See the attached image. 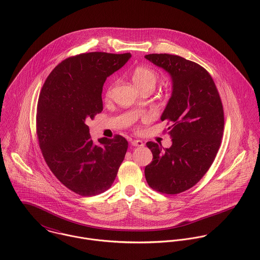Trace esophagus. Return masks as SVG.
Instances as JSON below:
<instances>
[{
    "mask_svg": "<svg viewBox=\"0 0 260 260\" xmlns=\"http://www.w3.org/2000/svg\"><path fill=\"white\" fill-rule=\"evenodd\" d=\"M131 144H132L133 146H137V147H142V146H144V143H143L142 140H132Z\"/></svg>",
    "mask_w": 260,
    "mask_h": 260,
    "instance_id": "esophagus-1",
    "label": "esophagus"
}]
</instances>
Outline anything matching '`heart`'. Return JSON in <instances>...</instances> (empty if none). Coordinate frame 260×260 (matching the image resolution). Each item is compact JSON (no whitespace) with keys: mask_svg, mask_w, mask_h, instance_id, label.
I'll list each match as a JSON object with an SVG mask.
<instances>
[{"mask_svg":"<svg viewBox=\"0 0 260 260\" xmlns=\"http://www.w3.org/2000/svg\"><path fill=\"white\" fill-rule=\"evenodd\" d=\"M158 73L147 66H138L132 71V79L135 85L142 91L146 88L154 89L158 81ZM116 82H110L105 89V98H110Z\"/></svg>","mask_w":260,"mask_h":260,"instance_id":"obj_1","label":"heart"}]
</instances>
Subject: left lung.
Returning <instances> with one entry per match:
<instances>
[{"instance_id": "left-lung-1", "label": "left lung", "mask_w": 260, "mask_h": 260, "mask_svg": "<svg viewBox=\"0 0 260 260\" xmlns=\"http://www.w3.org/2000/svg\"><path fill=\"white\" fill-rule=\"evenodd\" d=\"M145 58L167 71L172 95L161 116L170 126V148L146 143L152 162L145 167L148 185L164 194H178L195 185L212 165L224 129L222 102L210 74L177 55L149 54Z\"/></svg>"}]
</instances>
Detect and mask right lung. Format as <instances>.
I'll return each instance as SVG.
<instances>
[{
    "instance_id": "right-lung-1",
    "label": "right lung",
    "mask_w": 260,
    "mask_h": 260,
    "mask_svg": "<svg viewBox=\"0 0 260 260\" xmlns=\"http://www.w3.org/2000/svg\"><path fill=\"white\" fill-rule=\"evenodd\" d=\"M131 54L83 53L57 65L46 79L38 101L39 146L50 170L81 196L111 187L128 148L121 135L95 144L86 121L103 110V85Z\"/></svg>"
}]
</instances>
